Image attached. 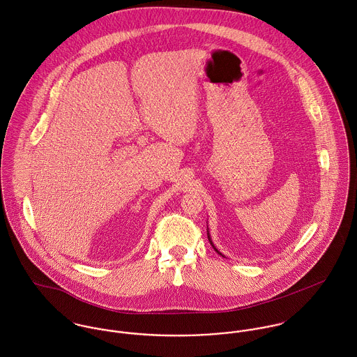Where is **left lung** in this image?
I'll return each instance as SVG.
<instances>
[{"label": "left lung", "mask_w": 357, "mask_h": 357, "mask_svg": "<svg viewBox=\"0 0 357 357\" xmlns=\"http://www.w3.org/2000/svg\"><path fill=\"white\" fill-rule=\"evenodd\" d=\"M207 238H208V241H210V236H208V232H207ZM210 243H211V241H210ZM211 246H213V243H211ZM213 248H214V246H213ZM214 250H215V252H217V253H220V252H218V250H217V249H215V248H214ZM220 255H221V253H220Z\"/></svg>", "instance_id": "8db88e82"}]
</instances>
